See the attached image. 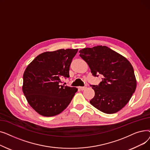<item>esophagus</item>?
Wrapping results in <instances>:
<instances>
[{"label":"esophagus","instance_id":"esophagus-1","mask_svg":"<svg viewBox=\"0 0 150 150\" xmlns=\"http://www.w3.org/2000/svg\"><path fill=\"white\" fill-rule=\"evenodd\" d=\"M79 89L81 91H84V89H86V87H79Z\"/></svg>","mask_w":150,"mask_h":150}]
</instances>
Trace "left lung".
I'll use <instances>...</instances> for the list:
<instances>
[{"instance_id": "1", "label": "left lung", "mask_w": 150, "mask_h": 150, "mask_svg": "<svg viewBox=\"0 0 150 150\" xmlns=\"http://www.w3.org/2000/svg\"><path fill=\"white\" fill-rule=\"evenodd\" d=\"M79 52L92 75L103 76L98 86H92L95 96L90 101L91 104L106 114L119 111L128 103L136 89V78L130 62L106 46L84 48Z\"/></svg>"}]
</instances>
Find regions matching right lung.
I'll return each mask as SVG.
<instances>
[{
	"label": "right lung",
	"instance_id": "right-lung-1",
	"mask_svg": "<svg viewBox=\"0 0 150 150\" xmlns=\"http://www.w3.org/2000/svg\"><path fill=\"white\" fill-rule=\"evenodd\" d=\"M78 49H59L37 56L23 75L22 91L28 104L44 117L60 114L68 106L78 89L59 85L69 77V68Z\"/></svg>",
	"mask_w": 150,
	"mask_h": 150
}]
</instances>
